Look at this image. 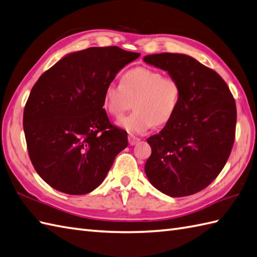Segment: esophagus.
I'll list each match as a JSON object with an SVG mask.
<instances>
[{
  "label": "esophagus",
  "mask_w": 257,
  "mask_h": 257,
  "mask_svg": "<svg viewBox=\"0 0 257 257\" xmlns=\"http://www.w3.org/2000/svg\"><path fill=\"white\" fill-rule=\"evenodd\" d=\"M141 140L139 139V138H135V136H132V135H130L128 136V144L131 145V146H133V145H136L139 143Z\"/></svg>",
  "instance_id": "obj_1"
}]
</instances>
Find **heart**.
<instances>
[{"label":"heart","mask_w":257,"mask_h":257,"mask_svg":"<svg viewBox=\"0 0 257 257\" xmlns=\"http://www.w3.org/2000/svg\"><path fill=\"white\" fill-rule=\"evenodd\" d=\"M181 95L176 78L145 67L123 73L119 84L109 83L102 96V106L113 117L122 116L133 102L134 112L117 121L128 134H143L154 125L163 126L172 121Z\"/></svg>","instance_id":"heart-1"}]
</instances>
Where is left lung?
Masks as SVG:
<instances>
[{
	"label": "left lung",
	"instance_id": "left-lung-1",
	"mask_svg": "<svg viewBox=\"0 0 257 257\" xmlns=\"http://www.w3.org/2000/svg\"><path fill=\"white\" fill-rule=\"evenodd\" d=\"M144 61L167 71L181 88L172 121L147 139L152 155L145 174L165 195H193L218 177L230 156L235 138V101L223 79L190 56L163 53L147 55Z\"/></svg>",
	"mask_w": 257,
	"mask_h": 257
}]
</instances>
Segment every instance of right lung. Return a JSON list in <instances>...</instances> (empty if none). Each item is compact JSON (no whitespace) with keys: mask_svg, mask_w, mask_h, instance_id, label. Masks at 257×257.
Returning <instances> with one entry per match:
<instances>
[{"mask_svg":"<svg viewBox=\"0 0 257 257\" xmlns=\"http://www.w3.org/2000/svg\"><path fill=\"white\" fill-rule=\"evenodd\" d=\"M139 53L116 46L66 55L39 77L28 96L23 126L41 178L68 195H85L104 180L127 133L102 106L105 87Z\"/></svg>","mask_w":257,"mask_h":257,"instance_id":"obj_1","label":"right lung"}]
</instances>
